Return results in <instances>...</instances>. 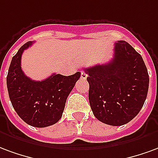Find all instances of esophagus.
Wrapping results in <instances>:
<instances>
[{
  "label": "esophagus",
  "mask_w": 158,
  "mask_h": 158,
  "mask_svg": "<svg viewBox=\"0 0 158 158\" xmlns=\"http://www.w3.org/2000/svg\"><path fill=\"white\" fill-rule=\"evenodd\" d=\"M87 76H88V75H87L85 71H81V79H87Z\"/></svg>",
  "instance_id": "obj_1"
}]
</instances>
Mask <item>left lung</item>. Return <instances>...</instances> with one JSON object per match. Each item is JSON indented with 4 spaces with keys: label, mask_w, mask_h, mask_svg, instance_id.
<instances>
[{
    "label": "left lung",
    "mask_w": 158,
    "mask_h": 158,
    "mask_svg": "<svg viewBox=\"0 0 158 158\" xmlns=\"http://www.w3.org/2000/svg\"><path fill=\"white\" fill-rule=\"evenodd\" d=\"M85 71L91 109L99 121L119 126L139 114L147 98L149 76L141 55L130 44L118 41L111 61Z\"/></svg>",
    "instance_id": "8db88e82"
}]
</instances>
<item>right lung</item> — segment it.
<instances>
[{
  "label": "right lung",
  "mask_w": 158,
  "mask_h": 158,
  "mask_svg": "<svg viewBox=\"0 0 158 158\" xmlns=\"http://www.w3.org/2000/svg\"><path fill=\"white\" fill-rule=\"evenodd\" d=\"M33 44H24L12 57L6 77L8 94L15 111L24 122L34 127H47L60 119L67 97L81 72L68 77L53 74L41 81L27 77L21 67V59Z\"/></svg>",
  "instance_id": "right-lung-1"
}]
</instances>
